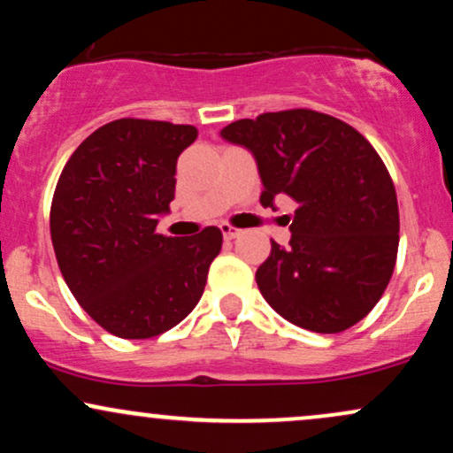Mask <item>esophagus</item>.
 <instances>
[{
    "instance_id": "1",
    "label": "esophagus",
    "mask_w": 453,
    "mask_h": 453,
    "mask_svg": "<svg viewBox=\"0 0 453 453\" xmlns=\"http://www.w3.org/2000/svg\"><path fill=\"white\" fill-rule=\"evenodd\" d=\"M221 232H223V238H226V241H234V238H238L242 234V230L230 226V223H221Z\"/></svg>"
}]
</instances>
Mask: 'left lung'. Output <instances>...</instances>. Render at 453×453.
Instances as JSON below:
<instances>
[{"label":"left lung","mask_w":453,"mask_h":453,"mask_svg":"<svg viewBox=\"0 0 453 453\" xmlns=\"http://www.w3.org/2000/svg\"><path fill=\"white\" fill-rule=\"evenodd\" d=\"M221 136L256 155L262 202L298 204L288 247L273 242L256 280L292 324L336 334L364 319L386 292L398 256L394 180L372 144L330 114L292 108L241 119Z\"/></svg>","instance_id":"8db88e82"}]
</instances>
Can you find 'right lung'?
<instances>
[{
  "mask_svg": "<svg viewBox=\"0 0 453 453\" xmlns=\"http://www.w3.org/2000/svg\"><path fill=\"white\" fill-rule=\"evenodd\" d=\"M194 126L117 119L81 142L61 170L50 238L67 288L96 324L119 339H153L194 311L223 234L157 232L174 200L176 159Z\"/></svg>",
  "mask_w": 453,
  "mask_h": 453,
  "instance_id": "obj_1",
  "label": "right lung"
}]
</instances>
